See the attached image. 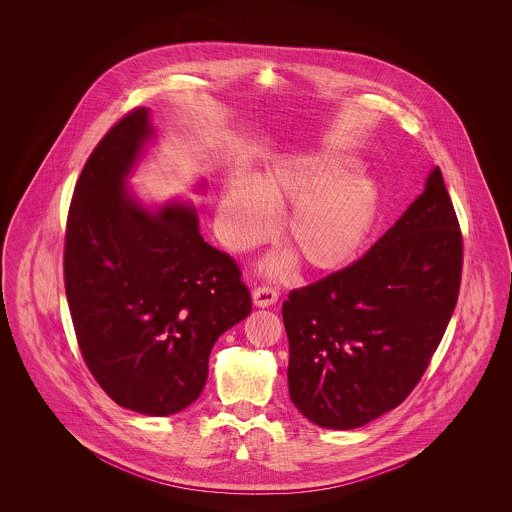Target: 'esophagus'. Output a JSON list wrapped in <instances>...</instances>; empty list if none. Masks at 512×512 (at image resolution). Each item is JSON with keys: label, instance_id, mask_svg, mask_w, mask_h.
<instances>
[{"label": "esophagus", "instance_id": "obj_1", "mask_svg": "<svg viewBox=\"0 0 512 512\" xmlns=\"http://www.w3.org/2000/svg\"><path fill=\"white\" fill-rule=\"evenodd\" d=\"M276 301H278V292H276V288H272V286L261 284V286H257V288L253 290V303H255L257 307H270V305L276 303Z\"/></svg>", "mask_w": 512, "mask_h": 512}]
</instances>
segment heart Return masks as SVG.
Segmentation results:
<instances>
[{"instance_id": "1", "label": "heart", "mask_w": 512, "mask_h": 512, "mask_svg": "<svg viewBox=\"0 0 512 512\" xmlns=\"http://www.w3.org/2000/svg\"><path fill=\"white\" fill-rule=\"evenodd\" d=\"M349 161L334 155H295L274 163L255 182L236 180L220 203L226 244L244 251L274 232L276 215L291 207L282 240L311 270L347 265L365 244L378 213V188L361 174H345ZM292 257L274 259L280 274Z\"/></svg>"}]
</instances>
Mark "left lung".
Returning <instances> with one entry per match:
<instances>
[{"label": "left lung", "instance_id": "1", "mask_svg": "<svg viewBox=\"0 0 512 512\" xmlns=\"http://www.w3.org/2000/svg\"><path fill=\"white\" fill-rule=\"evenodd\" d=\"M461 274L463 232L436 167L361 259L284 301L293 405L330 430L359 428L401 405L447 330Z\"/></svg>", "mask_w": 512, "mask_h": 512}]
</instances>
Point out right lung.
<instances>
[{"instance_id":"1","label":"right lung","mask_w":512,"mask_h":512,"mask_svg":"<svg viewBox=\"0 0 512 512\" xmlns=\"http://www.w3.org/2000/svg\"><path fill=\"white\" fill-rule=\"evenodd\" d=\"M146 107L99 140L74 188L63 274L82 359L117 405L167 416L205 386L220 334L244 320L240 265L199 234L194 207H140L124 176L151 136Z\"/></svg>"}]
</instances>
